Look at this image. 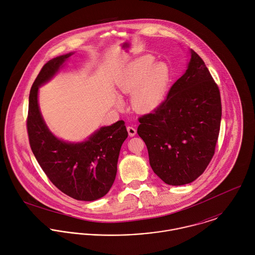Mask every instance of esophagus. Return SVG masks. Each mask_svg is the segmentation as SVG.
I'll return each mask as SVG.
<instances>
[{
    "label": "esophagus",
    "instance_id": "34e87169",
    "mask_svg": "<svg viewBox=\"0 0 255 255\" xmlns=\"http://www.w3.org/2000/svg\"><path fill=\"white\" fill-rule=\"evenodd\" d=\"M127 129H128V132L129 136H134V135L136 134V129H135L134 128H132V127H128Z\"/></svg>",
    "mask_w": 255,
    "mask_h": 255
}]
</instances>
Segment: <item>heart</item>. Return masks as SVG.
<instances>
[{
  "label": "heart",
  "mask_w": 255,
  "mask_h": 255,
  "mask_svg": "<svg viewBox=\"0 0 255 255\" xmlns=\"http://www.w3.org/2000/svg\"><path fill=\"white\" fill-rule=\"evenodd\" d=\"M171 77V69L166 63L154 64V59L146 56L128 66L118 79L117 86L123 93H132L130 104L133 109L146 113L162 104Z\"/></svg>",
  "instance_id": "1"
}]
</instances>
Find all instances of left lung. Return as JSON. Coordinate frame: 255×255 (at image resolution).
Wrapping results in <instances>:
<instances>
[{
	"mask_svg": "<svg viewBox=\"0 0 255 255\" xmlns=\"http://www.w3.org/2000/svg\"><path fill=\"white\" fill-rule=\"evenodd\" d=\"M188 68L153 112L139 117L153 172L167 184L196 180L212 160L218 140L222 104L218 85L203 60L190 50Z\"/></svg>",
	"mask_w": 255,
	"mask_h": 255,
	"instance_id": "left-lung-1",
	"label": "left lung"
}]
</instances>
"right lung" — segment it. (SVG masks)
Listing matches in <instances>:
<instances>
[{
  "label": "right lung",
  "mask_w": 255,
  "mask_h": 255,
  "mask_svg": "<svg viewBox=\"0 0 255 255\" xmlns=\"http://www.w3.org/2000/svg\"><path fill=\"white\" fill-rule=\"evenodd\" d=\"M71 55L50 60L38 73L29 94L26 128L31 150L52 183L72 198L92 201L103 197L112 187L128 131L124 121H119L101 128L84 142L68 143L48 129L39 111L38 87L57 73Z\"/></svg>",
  "instance_id": "obj_1"
}]
</instances>
